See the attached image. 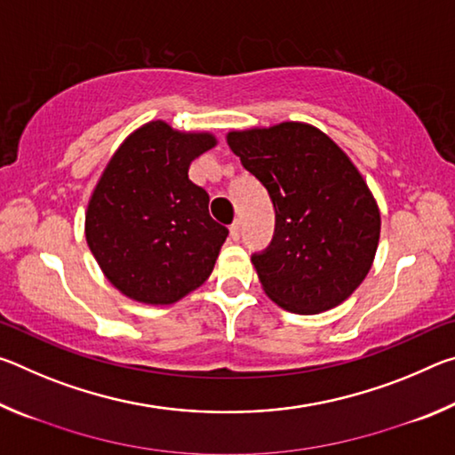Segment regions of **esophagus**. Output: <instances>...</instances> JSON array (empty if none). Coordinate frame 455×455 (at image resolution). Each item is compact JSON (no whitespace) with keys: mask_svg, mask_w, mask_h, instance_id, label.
Wrapping results in <instances>:
<instances>
[{"mask_svg":"<svg viewBox=\"0 0 455 455\" xmlns=\"http://www.w3.org/2000/svg\"><path fill=\"white\" fill-rule=\"evenodd\" d=\"M228 230H230V238H233V241H238V238H241V222L238 220H235Z\"/></svg>","mask_w":455,"mask_h":455,"instance_id":"34e87169","label":"esophagus"}]
</instances>
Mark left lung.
Segmentation results:
<instances>
[{"instance_id":"8db88e82","label":"left lung","mask_w":455,"mask_h":455,"mask_svg":"<svg viewBox=\"0 0 455 455\" xmlns=\"http://www.w3.org/2000/svg\"><path fill=\"white\" fill-rule=\"evenodd\" d=\"M227 142L275 206V236L252 255L268 299L317 315L351 297L373 265L381 217L347 154L305 122L233 130Z\"/></svg>"}]
</instances>
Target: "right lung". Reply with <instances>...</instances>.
Masks as SVG:
<instances>
[{
    "label": "right lung",
    "mask_w": 455,
    "mask_h": 455,
    "mask_svg": "<svg viewBox=\"0 0 455 455\" xmlns=\"http://www.w3.org/2000/svg\"><path fill=\"white\" fill-rule=\"evenodd\" d=\"M214 146L211 132L154 120L114 152L90 196L86 241L122 295L172 305L211 276L228 228L212 220L188 168Z\"/></svg>",
    "instance_id": "1"
}]
</instances>
